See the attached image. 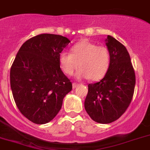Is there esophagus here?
I'll list each match as a JSON object with an SVG mask.
<instances>
[{
    "instance_id": "34e87169",
    "label": "esophagus",
    "mask_w": 150,
    "mask_h": 150,
    "mask_svg": "<svg viewBox=\"0 0 150 150\" xmlns=\"http://www.w3.org/2000/svg\"><path fill=\"white\" fill-rule=\"evenodd\" d=\"M79 85V84H77V83H73V84H72V88H77V87H78Z\"/></svg>"
}]
</instances>
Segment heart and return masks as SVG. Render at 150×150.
<instances>
[{
    "label": "heart",
    "mask_w": 150,
    "mask_h": 150,
    "mask_svg": "<svg viewBox=\"0 0 150 150\" xmlns=\"http://www.w3.org/2000/svg\"><path fill=\"white\" fill-rule=\"evenodd\" d=\"M71 50V53L62 51L59 55V66L65 74L73 75L79 66V79L97 81L106 75L110 65V53L106 47L84 41L74 45Z\"/></svg>",
    "instance_id": "1"
}]
</instances>
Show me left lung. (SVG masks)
I'll list each match as a JSON object with an SVG mask.
<instances>
[{"mask_svg": "<svg viewBox=\"0 0 150 150\" xmlns=\"http://www.w3.org/2000/svg\"><path fill=\"white\" fill-rule=\"evenodd\" d=\"M110 53L107 72L98 82L88 84L84 108L94 122L109 124L120 118L129 106L134 92L135 73L129 53L110 35L106 39Z\"/></svg>", "mask_w": 150, "mask_h": 150, "instance_id": "1", "label": "left lung"}]
</instances>
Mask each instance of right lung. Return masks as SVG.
I'll return each mask as SVG.
<instances>
[{
  "mask_svg": "<svg viewBox=\"0 0 150 150\" xmlns=\"http://www.w3.org/2000/svg\"><path fill=\"white\" fill-rule=\"evenodd\" d=\"M59 35L41 34L28 39L10 69V87L20 112L38 125L48 123L60 110L72 89L59 63V53L69 44Z\"/></svg>",
  "mask_w": 150,
  "mask_h": 150,
  "instance_id": "1",
  "label": "right lung"
}]
</instances>
